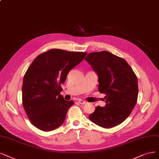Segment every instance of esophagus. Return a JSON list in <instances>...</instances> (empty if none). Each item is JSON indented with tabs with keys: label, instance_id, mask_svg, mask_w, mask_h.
<instances>
[{
	"label": "esophagus",
	"instance_id": "34e87169",
	"mask_svg": "<svg viewBox=\"0 0 159 159\" xmlns=\"http://www.w3.org/2000/svg\"><path fill=\"white\" fill-rule=\"evenodd\" d=\"M78 102H79V103H80V104H86V102L83 100V99H79Z\"/></svg>",
	"mask_w": 159,
	"mask_h": 159
}]
</instances>
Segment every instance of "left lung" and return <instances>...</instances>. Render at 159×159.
I'll use <instances>...</instances> for the list:
<instances>
[{
  "mask_svg": "<svg viewBox=\"0 0 159 159\" xmlns=\"http://www.w3.org/2000/svg\"><path fill=\"white\" fill-rule=\"evenodd\" d=\"M99 79L98 91L105 94V107L97 106L89 119L104 128L124 122L136 105L138 79L126 61L107 51L90 53L85 57Z\"/></svg>",
  "mask_w": 159,
  "mask_h": 159,
  "instance_id": "1",
  "label": "left lung"
}]
</instances>
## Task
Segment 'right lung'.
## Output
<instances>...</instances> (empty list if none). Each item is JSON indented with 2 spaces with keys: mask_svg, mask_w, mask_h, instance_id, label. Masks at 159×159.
<instances>
[{
  "mask_svg": "<svg viewBox=\"0 0 159 159\" xmlns=\"http://www.w3.org/2000/svg\"><path fill=\"white\" fill-rule=\"evenodd\" d=\"M86 52L50 49L29 67L22 86L23 107L31 124L44 132L62 125L72 100L60 94L68 73L84 60Z\"/></svg>",
  "mask_w": 159,
  "mask_h": 159,
  "instance_id": "obj_1",
  "label": "right lung"
}]
</instances>
